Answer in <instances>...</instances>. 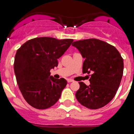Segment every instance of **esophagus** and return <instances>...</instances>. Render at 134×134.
<instances>
[{
  "mask_svg": "<svg viewBox=\"0 0 134 134\" xmlns=\"http://www.w3.org/2000/svg\"><path fill=\"white\" fill-rule=\"evenodd\" d=\"M73 81V80H71V79H67V82H69V83H70V82H72Z\"/></svg>",
  "mask_w": 134,
  "mask_h": 134,
  "instance_id": "34e87169",
  "label": "esophagus"
}]
</instances>
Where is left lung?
Here are the masks:
<instances>
[{"instance_id":"8db88e82","label":"left lung","mask_w":134,"mask_h":134,"mask_svg":"<svg viewBox=\"0 0 134 134\" xmlns=\"http://www.w3.org/2000/svg\"><path fill=\"white\" fill-rule=\"evenodd\" d=\"M85 60L83 74H91L86 86L79 82L75 97L80 104L90 109L103 107L115 96L123 73V60L115 46L98 39L74 42Z\"/></svg>"}]
</instances>
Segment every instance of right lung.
<instances>
[{"label":"right lung","instance_id":"1","mask_svg":"<svg viewBox=\"0 0 134 134\" xmlns=\"http://www.w3.org/2000/svg\"><path fill=\"white\" fill-rule=\"evenodd\" d=\"M74 40L40 37L24 43L16 53L14 71L19 88L29 104L46 109L60 98L67 81L55 79L50 71L58 66V59Z\"/></svg>","mask_w":134,"mask_h":134}]
</instances>
